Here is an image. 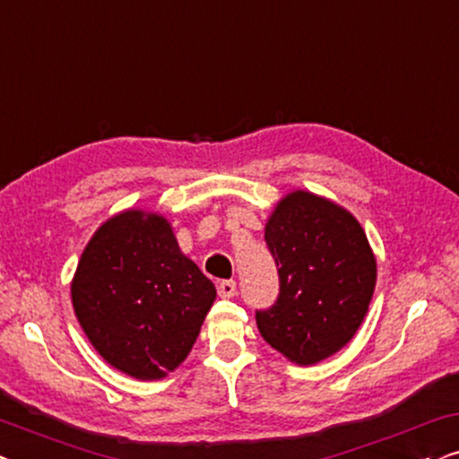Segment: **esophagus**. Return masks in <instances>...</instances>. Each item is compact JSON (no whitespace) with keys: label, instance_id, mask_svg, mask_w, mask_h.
I'll list each match as a JSON object with an SVG mask.
<instances>
[{"label":"esophagus","instance_id":"obj_1","mask_svg":"<svg viewBox=\"0 0 459 459\" xmlns=\"http://www.w3.org/2000/svg\"><path fill=\"white\" fill-rule=\"evenodd\" d=\"M217 292H219V297H221V299H231L236 294V281L234 280L219 281Z\"/></svg>","mask_w":459,"mask_h":459}]
</instances>
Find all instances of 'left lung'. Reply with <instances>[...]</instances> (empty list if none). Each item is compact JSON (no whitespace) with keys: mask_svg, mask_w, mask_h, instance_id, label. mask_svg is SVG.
<instances>
[{"mask_svg":"<svg viewBox=\"0 0 459 459\" xmlns=\"http://www.w3.org/2000/svg\"><path fill=\"white\" fill-rule=\"evenodd\" d=\"M280 297L256 311L265 342L297 366H316L355 336L376 288V256L353 212L307 190L280 198L265 223Z\"/></svg>","mask_w":459,"mask_h":459,"instance_id":"left-lung-1","label":"left lung"}]
</instances>
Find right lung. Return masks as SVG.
Here are the masks:
<instances>
[{"label": "right lung", "mask_w": 459, "mask_h": 459, "mask_svg": "<svg viewBox=\"0 0 459 459\" xmlns=\"http://www.w3.org/2000/svg\"><path fill=\"white\" fill-rule=\"evenodd\" d=\"M217 290L181 253L156 211L125 209L100 225L71 281L87 341L118 372L160 380L186 361Z\"/></svg>", "instance_id": "add662e5"}]
</instances>
